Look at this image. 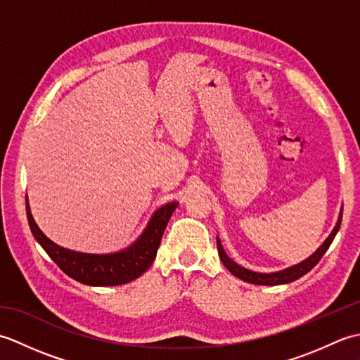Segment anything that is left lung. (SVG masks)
Segmentation results:
<instances>
[{
    "label": "left lung",
    "instance_id": "left-lung-1",
    "mask_svg": "<svg viewBox=\"0 0 360 360\" xmlns=\"http://www.w3.org/2000/svg\"><path fill=\"white\" fill-rule=\"evenodd\" d=\"M340 223H342V213H340V217L338 219V224H335V227L333 229L331 235L328 236V238L325 240V243L314 252V254H312L309 258L304 259V262L298 263V264H295L292 267H288V269L280 271V272L259 274V272L244 269V267H241L240 264H236L235 262H232V259L227 257L223 246H221L219 240L217 241V244H218V254H219L221 262H223V264L235 275V277H238V278L248 281V283H252V285H267V286L283 285V283H290V281H294L297 278H300L302 275L309 272L312 267H314L320 262V258L323 257V254L328 250V248H330V244L333 243L335 233H338V231L340 229Z\"/></svg>",
    "mask_w": 360,
    "mask_h": 360
}]
</instances>
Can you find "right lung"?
Listing matches in <instances>:
<instances>
[{
	"label": "right lung",
	"instance_id": "1",
	"mask_svg": "<svg viewBox=\"0 0 360 360\" xmlns=\"http://www.w3.org/2000/svg\"><path fill=\"white\" fill-rule=\"evenodd\" d=\"M176 207L178 202H170L156 210L141 238L128 249L117 254L93 255L60 248L52 243L35 224L26 198V215L35 240L66 275L89 286L124 285L147 271L156 257L162 233Z\"/></svg>",
	"mask_w": 360,
	"mask_h": 360
}]
</instances>
